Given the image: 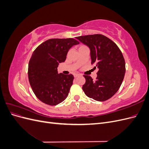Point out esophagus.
<instances>
[{
  "label": "esophagus",
  "instance_id": "esophagus-1",
  "mask_svg": "<svg viewBox=\"0 0 149 149\" xmlns=\"http://www.w3.org/2000/svg\"><path fill=\"white\" fill-rule=\"evenodd\" d=\"M80 76V74H78V73H75V74H74V78H77V77H78V76Z\"/></svg>",
  "mask_w": 149,
  "mask_h": 149
}]
</instances>
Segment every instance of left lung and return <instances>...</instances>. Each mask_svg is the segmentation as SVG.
I'll use <instances>...</instances> for the list:
<instances>
[{
	"instance_id": "1",
	"label": "left lung",
	"mask_w": 149,
	"mask_h": 149,
	"mask_svg": "<svg viewBox=\"0 0 149 149\" xmlns=\"http://www.w3.org/2000/svg\"><path fill=\"white\" fill-rule=\"evenodd\" d=\"M89 47L91 64L98 68L96 81L84 75L86 83L83 90L86 95L97 101H104L113 96L123 83L125 63L117 45L101 34L80 36L76 38Z\"/></svg>"
}]
</instances>
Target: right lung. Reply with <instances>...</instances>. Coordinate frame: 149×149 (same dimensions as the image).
<instances>
[{
  "mask_svg": "<svg viewBox=\"0 0 149 149\" xmlns=\"http://www.w3.org/2000/svg\"><path fill=\"white\" fill-rule=\"evenodd\" d=\"M79 43L73 38H53L35 49L29 61L28 75L31 87L39 100L55 106L68 97L74 76L58 74L57 68L66 60L69 49Z\"/></svg>",
  "mask_w": 149,
  "mask_h": 149,
  "instance_id": "obj_1",
  "label": "right lung"
}]
</instances>
